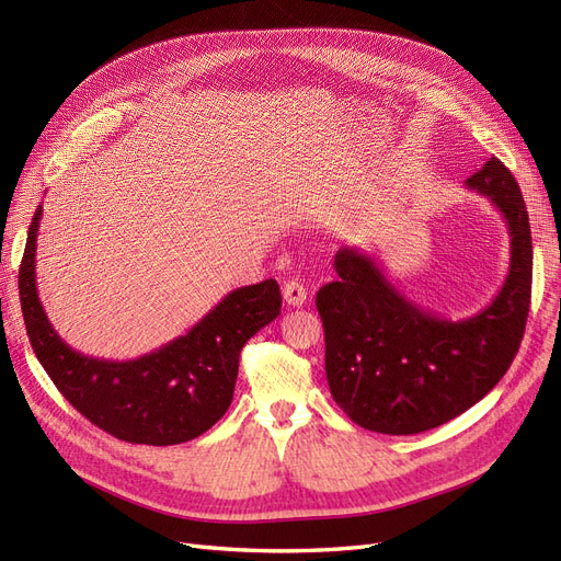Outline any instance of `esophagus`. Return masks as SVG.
<instances>
[{
    "label": "esophagus",
    "instance_id": "34e87169",
    "mask_svg": "<svg viewBox=\"0 0 561 561\" xmlns=\"http://www.w3.org/2000/svg\"><path fill=\"white\" fill-rule=\"evenodd\" d=\"M283 299L287 307H304L307 304V287L299 280H287L283 285Z\"/></svg>",
    "mask_w": 561,
    "mask_h": 561
}]
</instances>
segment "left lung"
<instances>
[{
    "mask_svg": "<svg viewBox=\"0 0 561 561\" xmlns=\"http://www.w3.org/2000/svg\"><path fill=\"white\" fill-rule=\"evenodd\" d=\"M466 186L494 203L511 233V268L486 309L463 320L421 309L360 248L334 254L339 278L316 295L332 398L367 431L414 435L443 426L480 402L519 351L534 271L519 184L491 157Z\"/></svg>",
    "mask_w": 561,
    "mask_h": 561,
    "instance_id": "8db88e82",
    "label": "left lung"
}]
</instances>
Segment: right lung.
Listing matches in <instances>:
<instances>
[{
    "instance_id": "obj_1",
    "label": "right lung",
    "mask_w": 561,
    "mask_h": 561,
    "mask_svg": "<svg viewBox=\"0 0 561 561\" xmlns=\"http://www.w3.org/2000/svg\"><path fill=\"white\" fill-rule=\"evenodd\" d=\"M42 206L27 231L19 293L30 344L50 381L98 428L133 445L190 443L225 416L250 336L280 313L274 278L236 287L196 325L142 358L114 363L67 346L37 295V231Z\"/></svg>"
}]
</instances>
